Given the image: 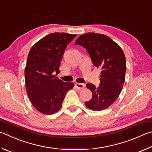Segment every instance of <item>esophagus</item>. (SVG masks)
<instances>
[{
	"label": "esophagus",
	"mask_w": 152,
	"mask_h": 152,
	"mask_svg": "<svg viewBox=\"0 0 152 152\" xmlns=\"http://www.w3.org/2000/svg\"><path fill=\"white\" fill-rule=\"evenodd\" d=\"M75 86L76 88H78V89H83L84 88H85V84H80V83H76L75 84Z\"/></svg>",
	"instance_id": "esophagus-1"
}]
</instances>
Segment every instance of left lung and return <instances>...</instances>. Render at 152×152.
<instances>
[{"mask_svg":"<svg viewBox=\"0 0 152 152\" xmlns=\"http://www.w3.org/2000/svg\"><path fill=\"white\" fill-rule=\"evenodd\" d=\"M75 44L86 49L94 65L102 69L99 86L86 85L92 98L86 102V106L95 111L106 109L118 98L125 80L126 62L122 49L106 35L94 32L81 35Z\"/></svg>","mask_w":152,"mask_h":152,"instance_id":"1","label":"left lung"}]
</instances>
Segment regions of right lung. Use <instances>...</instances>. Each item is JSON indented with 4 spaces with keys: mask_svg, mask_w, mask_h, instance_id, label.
I'll list each match as a JSON object with an SVG mask.
<instances>
[{
    "mask_svg": "<svg viewBox=\"0 0 152 152\" xmlns=\"http://www.w3.org/2000/svg\"><path fill=\"white\" fill-rule=\"evenodd\" d=\"M76 34L54 32L46 36L29 52L24 71L27 94L38 111L53 114L61 108L72 82H64L56 77L67 45Z\"/></svg>",
    "mask_w": 152,
    "mask_h": 152,
    "instance_id": "obj_1",
    "label": "right lung"
}]
</instances>
